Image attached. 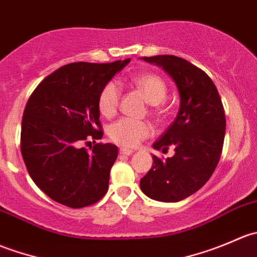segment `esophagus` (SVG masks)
I'll use <instances>...</instances> for the list:
<instances>
[{
    "instance_id": "esophagus-1",
    "label": "esophagus",
    "mask_w": 257,
    "mask_h": 257,
    "mask_svg": "<svg viewBox=\"0 0 257 257\" xmlns=\"http://www.w3.org/2000/svg\"><path fill=\"white\" fill-rule=\"evenodd\" d=\"M119 153H120L121 155H131V154H133V150L132 149H128V148H120V149H119Z\"/></svg>"
}]
</instances>
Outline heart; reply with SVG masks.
Segmentation results:
<instances>
[{
  "mask_svg": "<svg viewBox=\"0 0 257 257\" xmlns=\"http://www.w3.org/2000/svg\"><path fill=\"white\" fill-rule=\"evenodd\" d=\"M132 83L144 93L145 98L153 104L155 112L160 113V103L165 99L168 87L164 79L153 73H144L134 77ZM120 99V87L116 82L110 80L105 83L98 94V110L105 118H112L118 108ZM153 128L148 121L136 120L131 118H121L113 123L108 129L110 141L125 148L137 147L142 141L152 134Z\"/></svg>",
  "mask_w": 257,
  "mask_h": 257,
  "instance_id": "heart-1",
  "label": "heart"
}]
</instances>
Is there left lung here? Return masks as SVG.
Returning <instances> with one entry per match:
<instances>
[{"instance_id":"8db88e82","label":"left lung","mask_w":257,"mask_h":257,"mask_svg":"<svg viewBox=\"0 0 257 257\" xmlns=\"http://www.w3.org/2000/svg\"><path fill=\"white\" fill-rule=\"evenodd\" d=\"M162 67L177 84L180 107L175 120L153 144L154 149L175 154L165 160L153 155L152 169L141 179L142 191L164 203H177L205 185L221 155L225 112L211 78L177 56L143 57Z\"/></svg>"}]
</instances>
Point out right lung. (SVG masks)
<instances>
[{
	"instance_id": "obj_1",
	"label": "right lung",
	"mask_w": 257,
	"mask_h": 257,
	"mask_svg": "<svg viewBox=\"0 0 257 257\" xmlns=\"http://www.w3.org/2000/svg\"><path fill=\"white\" fill-rule=\"evenodd\" d=\"M129 62L66 64L31 94L21 126V153L36 185L57 203L84 208L107 193L118 148L97 143L88 152L82 143L102 139L98 94Z\"/></svg>"
}]
</instances>
